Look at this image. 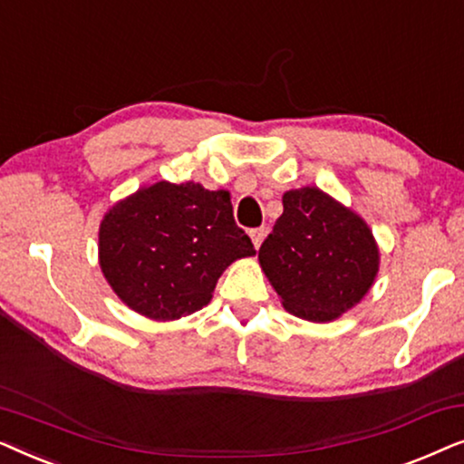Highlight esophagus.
Wrapping results in <instances>:
<instances>
[{"label": "esophagus", "mask_w": 464, "mask_h": 464, "mask_svg": "<svg viewBox=\"0 0 464 464\" xmlns=\"http://www.w3.org/2000/svg\"><path fill=\"white\" fill-rule=\"evenodd\" d=\"M249 234H251L253 246H256V249H259V245H262V240L266 238V230H264V227H256V230H251Z\"/></svg>", "instance_id": "obj_1"}]
</instances>
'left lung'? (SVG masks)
<instances>
[{"label":"left lung","instance_id":"1","mask_svg":"<svg viewBox=\"0 0 464 464\" xmlns=\"http://www.w3.org/2000/svg\"><path fill=\"white\" fill-rule=\"evenodd\" d=\"M259 264L291 314L325 323L353 308L378 272V246L359 215L319 188L291 189L259 246Z\"/></svg>","mask_w":464,"mask_h":464}]
</instances>
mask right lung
<instances>
[{
    "label": "right lung",
    "instance_id": "right-lung-1",
    "mask_svg": "<svg viewBox=\"0 0 464 464\" xmlns=\"http://www.w3.org/2000/svg\"><path fill=\"white\" fill-rule=\"evenodd\" d=\"M256 256L237 226L230 194L200 183L139 189L101 221V270L120 300L139 314L173 321L211 302L227 266Z\"/></svg>",
    "mask_w": 464,
    "mask_h": 464
}]
</instances>
